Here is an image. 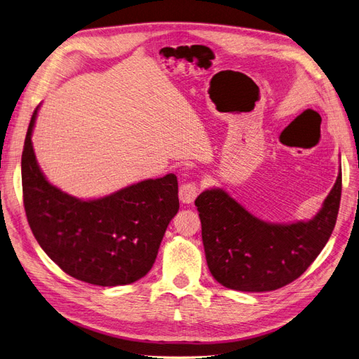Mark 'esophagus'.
<instances>
[{"label":"esophagus","instance_id":"esophagus-1","mask_svg":"<svg viewBox=\"0 0 359 359\" xmlns=\"http://www.w3.org/2000/svg\"><path fill=\"white\" fill-rule=\"evenodd\" d=\"M198 184L195 182H189V183H183L179 189V199L182 203H194V201L198 196Z\"/></svg>","mask_w":359,"mask_h":359}]
</instances>
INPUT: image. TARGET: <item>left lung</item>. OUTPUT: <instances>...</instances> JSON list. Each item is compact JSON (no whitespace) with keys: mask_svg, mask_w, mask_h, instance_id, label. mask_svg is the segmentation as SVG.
Returning <instances> with one entry per match:
<instances>
[{"mask_svg":"<svg viewBox=\"0 0 359 359\" xmlns=\"http://www.w3.org/2000/svg\"><path fill=\"white\" fill-rule=\"evenodd\" d=\"M342 175L309 221L273 224L259 219L227 192L214 187L195 201L206 263L221 285L265 292L291 284L314 262L334 229Z\"/></svg>","mask_w":359,"mask_h":359,"instance_id":"1","label":"left lung"}]
</instances>
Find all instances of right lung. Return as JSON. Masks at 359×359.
Instances as JSON below:
<instances>
[{"label": "right lung", "mask_w": 359, "mask_h": 359, "mask_svg": "<svg viewBox=\"0 0 359 359\" xmlns=\"http://www.w3.org/2000/svg\"><path fill=\"white\" fill-rule=\"evenodd\" d=\"M33 111L22 156L23 202L43 252L72 278L99 287L128 285L153 268L168 222L179 211L177 177L147 179L83 201L50 184L36 161Z\"/></svg>", "instance_id": "add662e5"}]
</instances>
